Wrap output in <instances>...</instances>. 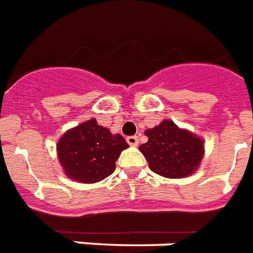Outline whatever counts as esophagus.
<instances>
[{
  "instance_id": "esophagus-1",
  "label": "esophagus",
  "mask_w": 253,
  "mask_h": 253,
  "mask_svg": "<svg viewBox=\"0 0 253 253\" xmlns=\"http://www.w3.org/2000/svg\"><path fill=\"white\" fill-rule=\"evenodd\" d=\"M126 142L130 146H137L138 145V137L137 135H129V137H126Z\"/></svg>"
}]
</instances>
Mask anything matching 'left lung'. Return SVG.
Returning <instances> with one entry per match:
<instances>
[{
    "label": "left lung",
    "mask_w": 253,
    "mask_h": 253,
    "mask_svg": "<svg viewBox=\"0 0 253 253\" xmlns=\"http://www.w3.org/2000/svg\"><path fill=\"white\" fill-rule=\"evenodd\" d=\"M149 141L139 146L152 172L167 178L193 174L204 155L203 139L170 120H163L145 131Z\"/></svg>",
    "instance_id": "left-lung-1"
}]
</instances>
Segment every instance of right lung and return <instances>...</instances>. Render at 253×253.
<instances>
[{
    "label": "right lung",
    "instance_id": "right-lung-1",
    "mask_svg": "<svg viewBox=\"0 0 253 253\" xmlns=\"http://www.w3.org/2000/svg\"><path fill=\"white\" fill-rule=\"evenodd\" d=\"M128 147L123 135L111 134L95 119L67 130L56 145L64 173L83 183L99 182L112 174L115 163Z\"/></svg>",
    "mask_w": 253,
    "mask_h": 253
}]
</instances>
